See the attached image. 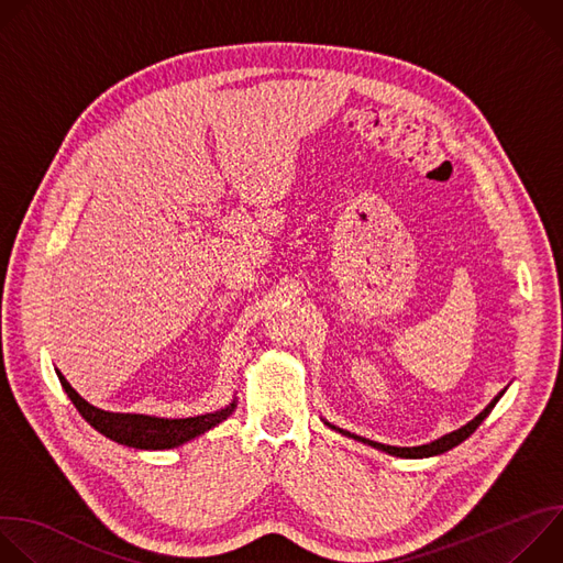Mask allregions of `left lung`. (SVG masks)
Listing matches in <instances>:
<instances>
[{
  "mask_svg": "<svg viewBox=\"0 0 563 563\" xmlns=\"http://www.w3.org/2000/svg\"><path fill=\"white\" fill-rule=\"evenodd\" d=\"M504 391L506 389H501L490 404H488V408L481 412V415H476L470 423H465L463 428H459V430H454V432H450V434H445V437H441V439H437V441H432V443H428V445H417V448H396V445H383V443H376V441H369V439H363V437H356V434H352V432H345V430H341V428H334V426H330V428H334L336 432H341V434H345V437H352V439H356V441H361V443H367V445H372V448H376V450H383V452H387V454H391V456H404V459H421V456H434V454H443V452H448V450H452L454 445H459L461 441H465L481 423H484V419L493 412V408L497 406V400L504 396Z\"/></svg>",
  "mask_w": 563,
  "mask_h": 563,
  "instance_id": "obj_1",
  "label": "left lung"
}]
</instances>
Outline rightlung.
Returning <instances> with one entry per match:
<instances>
[{
	"label": "right lung",
	"mask_w": 563,
	"mask_h": 563,
	"mask_svg": "<svg viewBox=\"0 0 563 563\" xmlns=\"http://www.w3.org/2000/svg\"><path fill=\"white\" fill-rule=\"evenodd\" d=\"M57 378L73 400V406L77 412L85 417L87 423H91L100 434L109 437L115 443L137 448V450H172L178 448L207 430L216 428L222 423L235 408V400L229 404L227 408L200 417H189V419H159V417H148V415H122V412H107L96 406H91L89 400L79 396L70 383L62 376L57 369Z\"/></svg>",
	"instance_id": "right-lung-1"
}]
</instances>
